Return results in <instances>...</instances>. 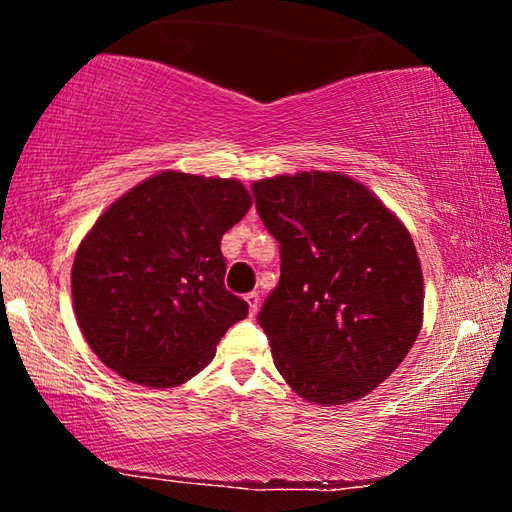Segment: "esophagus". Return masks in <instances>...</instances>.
<instances>
[{"label":"esophagus","mask_w":512,"mask_h":512,"mask_svg":"<svg viewBox=\"0 0 512 512\" xmlns=\"http://www.w3.org/2000/svg\"><path fill=\"white\" fill-rule=\"evenodd\" d=\"M246 302H248V307H250V314H257V309H259V293L257 291L246 293Z\"/></svg>","instance_id":"esophagus-1"}]
</instances>
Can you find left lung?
<instances>
[{"instance_id":"1","label":"left lung","mask_w":512,"mask_h":512,"mask_svg":"<svg viewBox=\"0 0 512 512\" xmlns=\"http://www.w3.org/2000/svg\"><path fill=\"white\" fill-rule=\"evenodd\" d=\"M253 194L280 244V282L257 316L277 372L325 406L375 391L422 327V268L409 230L343 173L257 180Z\"/></svg>"}]
</instances>
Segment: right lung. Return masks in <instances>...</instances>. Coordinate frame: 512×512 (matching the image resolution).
<instances>
[{
  "instance_id": "obj_1",
  "label": "right lung",
  "mask_w": 512,
  "mask_h": 512,
  "mask_svg": "<svg viewBox=\"0 0 512 512\" xmlns=\"http://www.w3.org/2000/svg\"><path fill=\"white\" fill-rule=\"evenodd\" d=\"M250 210L237 180L162 171L112 203L76 250L74 314L92 352L128 381L185 384L248 316L225 289L221 237Z\"/></svg>"
}]
</instances>
